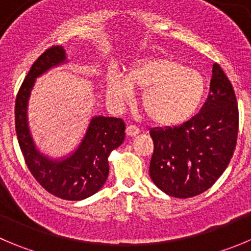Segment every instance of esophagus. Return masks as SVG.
Listing matches in <instances>:
<instances>
[{"instance_id":"esophagus-1","label":"esophagus","mask_w":251,"mask_h":251,"mask_svg":"<svg viewBox=\"0 0 251 251\" xmlns=\"http://www.w3.org/2000/svg\"><path fill=\"white\" fill-rule=\"evenodd\" d=\"M126 133L127 136H136L137 133H140V128L135 125H128L126 127Z\"/></svg>"}]
</instances>
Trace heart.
Segmentation results:
<instances>
[{"label":"heart","instance_id":"heart-1","mask_svg":"<svg viewBox=\"0 0 251 251\" xmlns=\"http://www.w3.org/2000/svg\"><path fill=\"white\" fill-rule=\"evenodd\" d=\"M132 89L144 91L141 104L154 123L177 125L197 111L205 94L204 76L168 57H147L136 60L126 78L116 72L107 75V94L118 105L133 97Z\"/></svg>","mask_w":251,"mask_h":251}]
</instances>
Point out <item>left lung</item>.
Returning a JSON list of instances; mask_svg holds the SVG:
<instances>
[{
  "mask_svg": "<svg viewBox=\"0 0 251 251\" xmlns=\"http://www.w3.org/2000/svg\"><path fill=\"white\" fill-rule=\"evenodd\" d=\"M238 128L233 85L215 63L209 95L201 111L179 126L150 131L153 140L150 177L171 197L191 198L203 193L228 167Z\"/></svg>",
  "mask_w": 251,
  "mask_h": 251,
  "instance_id": "left-lung-1",
  "label": "left lung"
}]
</instances>
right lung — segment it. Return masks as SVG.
Returning a JSON list of instances; mask_svg holds the SVG:
<instances>
[{
    "label": "right lung",
    "mask_w": 251,
    "mask_h": 251,
    "mask_svg": "<svg viewBox=\"0 0 251 251\" xmlns=\"http://www.w3.org/2000/svg\"><path fill=\"white\" fill-rule=\"evenodd\" d=\"M65 60L64 48L53 46L33 63L16 98V133L25 165L37 182L62 200L81 201L97 193L106 182L107 157L124 142L125 123L123 119L95 116L78 149L63 160H50L36 149L27 121L30 90L39 75Z\"/></svg>",
    "instance_id": "add662e5"
}]
</instances>
